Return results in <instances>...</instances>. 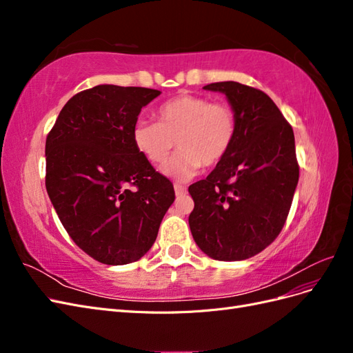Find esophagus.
Segmentation results:
<instances>
[{
    "label": "esophagus",
    "instance_id": "esophagus-1",
    "mask_svg": "<svg viewBox=\"0 0 353 353\" xmlns=\"http://www.w3.org/2000/svg\"><path fill=\"white\" fill-rule=\"evenodd\" d=\"M175 194H176V197H183V196H185L187 194V188L185 187H183V185H178V184H175Z\"/></svg>",
    "mask_w": 353,
    "mask_h": 353
}]
</instances>
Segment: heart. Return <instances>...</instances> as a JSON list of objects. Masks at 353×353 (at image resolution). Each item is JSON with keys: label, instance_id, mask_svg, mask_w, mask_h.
Returning a JSON list of instances; mask_svg holds the SVG:
<instances>
[{"label": "heart", "instance_id": "b5f03b06", "mask_svg": "<svg viewBox=\"0 0 353 353\" xmlns=\"http://www.w3.org/2000/svg\"><path fill=\"white\" fill-rule=\"evenodd\" d=\"M156 122L138 121L132 143L152 165L165 163L175 141L179 152L163 166V174L188 181L201 166H215L228 154L237 132V117L231 105L212 103L200 95L183 94L165 101Z\"/></svg>", "mask_w": 353, "mask_h": 353}]
</instances>
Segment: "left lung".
<instances>
[{
	"label": "left lung",
	"mask_w": 353,
	"mask_h": 353,
	"mask_svg": "<svg viewBox=\"0 0 353 353\" xmlns=\"http://www.w3.org/2000/svg\"><path fill=\"white\" fill-rule=\"evenodd\" d=\"M225 94L237 132L228 154L188 187L196 244L216 261L258 254L281 232L299 181L294 134L263 91L234 81L203 87Z\"/></svg>",
	"instance_id": "8db88e82"
}]
</instances>
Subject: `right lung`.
Here are the masks:
<instances>
[{
    "instance_id": "add662e5",
    "label": "right lung",
    "mask_w": 353,
    "mask_h": 353,
    "mask_svg": "<svg viewBox=\"0 0 353 353\" xmlns=\"http://www.w3.org/2000/svg\"><path fill=\"white\" fill-rule=\"evenodd\" d=\"M160 91L97 85L61 109L47 135L46 187L70 239L105 265L150 250L174 185L138 153L132 126Z\"/></svg>"
}]
</instances>
